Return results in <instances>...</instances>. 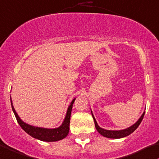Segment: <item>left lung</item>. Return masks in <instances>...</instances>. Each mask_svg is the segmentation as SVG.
<instances>
[{"label":"left lung","mask_w":159,"mask_h":159,"mask_svg":"<svg viewBox=\"0 0 159 159\" xmlns=\"http://www.w3.org/2000/svg\"><path fill=\"white\" fill-rule=\"evenodd\" d=\"M144 115H145V113H143V114L142 115L141 117L139 118V120L138 121H137L136 123H135L134 125H133L132 126L126 129L118 130V131H113V130H106V129H103L101 128L99 126H98V123H97L96 120H95L94 117H93V114H92V116H93V120H94L95 127H96L97 130H98V132L100 133V134L102 135L103 136L107 137V138L120 139V138H123V137H125V136H127L129 134H131L132 133H133V132L136 129L137 127L139 126L140 123H141Z\"/></svg>","instance_id":"8db88e82"}]
</instances>
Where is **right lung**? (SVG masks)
I'll list each match as a JSON object with an SVG mask.
<instances>
[{
	"instance_id": "right-lung-1",
	"label": "right lung",
	"mask_w": 159,
	"mask_h": 159,
	"mask_svg": "<svg viewBox=\"0 0 159 159\" xmlns=\"http://www.w3.org/2000/svg\"><path fill=\"white\" fill-rule=\"evenodd\" d=\"M75 100L71 101V104L68 107V111H67V114L66 118H65L64 122H63L62 125L60 127L56 129H44V128H39V127H35V126H30V125L26 124L24 122L20 119L18 116L17 113L15 111L14 108H13L12 105V110L14 113L16 119L17 120L18 123L21 128L26 132V133L30 135V136H33V138H36L37 139L41 140V141H46V142H54L58 141V140H61L62 139L66 138L68 136V132H69V124H70V116H71V109H72V105L74 103ZM12 104V103H11Z\"/></svg>"
}]
</instances>
